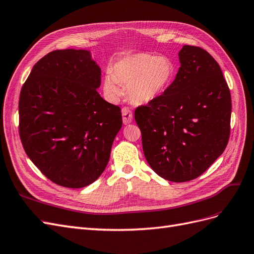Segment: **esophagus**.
<instances>
[{
    "mask_svg": "<svg viewBox=\"0 0 254 254\" xmlns=\"http://www.w3.org/2000/svg\"><path fill=\"white\" fill-rule=\"evenodd\" d=\"M122 120H124L125 125H128L133 120V113L128 108L122 109Z\"/></svg>",
    "mask_w": 254,
    "mask_h": 254,
    "instance_id": "34e87169",
    "label": "esophagus"
}]
</instances>
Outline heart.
<instances>
[{
    "instance_id": "b5f03b06",
    "label": "heart",
    "mask_w": 254,
    "mask_h": 254,
    "mask_svg": "<svg viewBox=\"0 0 254 254\" xmlns=\"http://www.w3.org/2000/svg\"><path fill=\"white\" fill-rule=\"evenodd\" d=\"M176 72V65L169 57L146 53L127 55L105 75L104 92L111 99H117L121 95L120 83L127 85V95L133 103H149L168 91Z\"/></svg>"
}]
</instances>
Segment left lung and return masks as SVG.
<instances>
[{
    "label": "left lung",
    "mask_w": 254,
    "mask_h": 254,
    "mask_svg": "<svg viewBox=\"0 0 254 254\" xmlns=\"http://www.w3.org/2000/svg\"><path fill=\"white\" fill-rule=\"evenodd\" d=\"M181 67L168 91L135 110L142 149L155 173L174 183L200 176L225 151L231 95L207 51L184 45Z\"/></svg>",
    "instance_id": "obj_1"
}]
</instances>
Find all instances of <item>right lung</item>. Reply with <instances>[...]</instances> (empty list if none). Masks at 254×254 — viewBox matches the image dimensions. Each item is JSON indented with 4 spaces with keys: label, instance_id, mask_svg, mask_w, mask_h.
Instances as JSON below:
<instances>
[{
    "label": "right lung",
    "instance_id": "obj_1",
    "mask_svg": "<svg viewBox=\"0 0 254 254\" xmlns=\"http://www.w3.org/2000/svg\"><path fill=\"white\" fill-rule=\"evenodd\" d=\"M101 69L85 50H58L40 59L23 84L19 133L29 159L57 185L83 188L108 165L122 127L119 106L97 92Z\"/></svg>",
    "mask_w": 254,
    "mask_h": 254
}]
</instances>
